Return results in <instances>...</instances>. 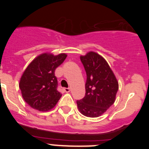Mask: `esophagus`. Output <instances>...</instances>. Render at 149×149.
<instances>
[{
  "label": "esophagus",
  "mask_w": 149,
  "mask_h": 149,
  "mask_svg": "<svg viewBox=\"0 0 149 149\" xmlns=\"http://www.w3.org/2000/svg\"><path fill=\"white\" fill-rule=\"evenodd\" d=\"M63 90L65 91V93H69V92H70V88H63Z\"/></svg>",
  "instance_id": "34e87169"
}]
</instances>
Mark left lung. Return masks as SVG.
Here are the masks:
<instances>
[{
    "label": "left lung",
    "instance_id": "left-lung-1",
    "mask_svg": "<svg viewBox=\"0 0 149 149\" xmlns=\"http://www.w3.org/2000/svg\"><path fill=\"white\" fill-rule=\"evenodd\" d=\"M81 60L86 73L84 98L77 101L81 113L87 117H98L113 104L119 83L103 56L89 51Z\"/></svg>",
    "mask_w": 149,
    "mask_h": 149
}]
</instances>
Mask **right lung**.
<instances>
[{
    "instance_id": "add662e5",
    "label": "right lung",
    "mask_w": 149,
    "mask_h": 149,
    "mask_svg": "<svg viewBox=\"0 0 149 149\" xmlns=\"http://www.w3.org/2000/svg\"><path fill=\"white\" fill-rule=\"evenodd\" d=\"M67 55L44 53L36 56L24 72L19 88L26 103L39 111H49L62 96L57 90L55 69L65 60Z\"/></svg>"
}]
</instances>
